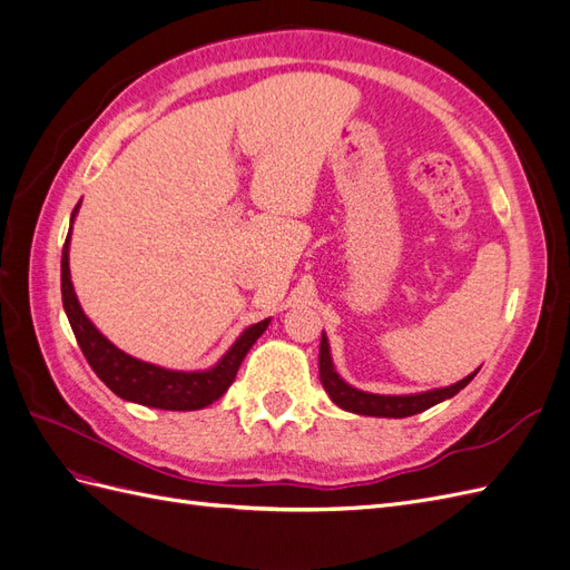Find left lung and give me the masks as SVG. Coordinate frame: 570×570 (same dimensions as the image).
Here are the masks:
<instances>
[{"mask_svg": "<svg viewBox=\"0 0 570 570\" xmlns=\"http://www.w3.org/2000/svg\"><path fill=\"white\" fill-rule=\"evenodd\" d=\"M478 373V371H475ZM475 373H471L469 377H463L456 385L442 387V390H430L423 394H404V396H385V394H368L354 390L352 385H347L342 377L335 373L333 368V358H331V350H327V337H321V352H318V375L321 383L325 387V392L331 394V400L347 409L352 413H361V416H385V419H406L413 416V413H421L430 406H435L444 400H450L459 390H463L469 385Z\"/></svg>", "mask_w": 570, "mask_h": 570, "instance_id": "obj_1", "label": "left lung"}]
</instances>
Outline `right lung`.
<instances>
[{
	"label": "right lung",
	"instance_id": "right-lung-1",
	"mask_svg": "<svg viewBox=\"0 0 570 570\" xmlns=\"http://www.w3.org/2000/svg\"><path fill=\"white\" fill-rule=\"evenodd\" d=\"M68 239H71V233L66 235L61 252V299L80 350L85 358H88L92 371L99 375V381L114 394H118L120 400L166 411L204 409L216 402L218 396H223V392L233 385L237 368L252 350V344L268 327V318L247 327L243 337L233 344L230 352L223 356L212 371L180 373L145 364V361H137L116 350L114 344L88 321V316L82 314L73 292L71 271H68Z\"/></svg>",
	"mask_w": 570,
	"mask_h": 570
}]
</instances>
